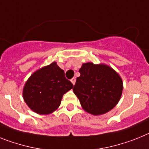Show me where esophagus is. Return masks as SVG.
Instances as JSON below:
<instances>
[{"label": "esophagus", "instance_id": "esophagus-1", "mask_svg": "<svg viewBox=\"0 0 149 149\" xmlns=\"http://www.w3.org/2000/svg\"><path fill=\"white\" fill-rule=\"evenodd\" d=\"M71 82H72V83L73 84V85H74V84H75V82H76V78H75V77H73V78H72V79H71Z\"/></svg>", "mask_w": 149, "mask_h": 149}]
</instances>
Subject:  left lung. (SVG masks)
Instances as JSON below:
<instances>
[{
    "instance_id": "obj_1",
    "label": "left lung",
    "mask_w": 149,
    "mask_h": 149,
    "mask_svg": "<svg viewBox=\"0 0 149 149\" xmlns=\"http://www.w3.org/2000/svg\"><path fill=\"white\" fill-rule=\"evenodd\" d=\"M73 91L87 112L103 114L118 104L123 90L120 75L110 66L84 63L79 69Z\"/></svg>"
}]
</instances>
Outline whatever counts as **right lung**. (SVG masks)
Wrapping results in <instances>:
<instances>
[{"label":"right lung","mask_w":149,"mask_h":149,"mask_svg":"<svg viewBox=\"0 0 149 149\" xmlns=\"http://www.w3.org/2000/svg\"><path fill=\"white\" fill-rule=\"evenodd\" d=\"M73 88L65 72L53 62L32 74L23 88V99L33 111L49 114L61 104L62 96Z\"/></svg>","instance_id":"1"}]
</instances>
